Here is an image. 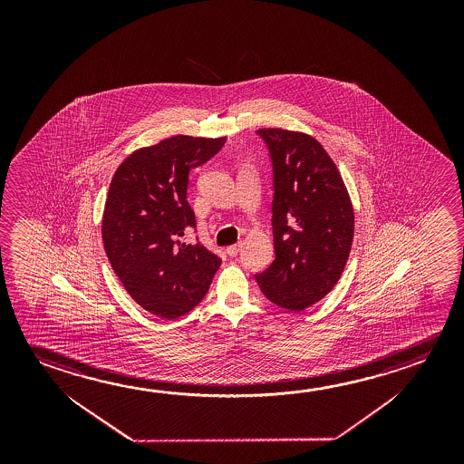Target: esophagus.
<instances>
[{
	"mask_svg": "<svg viewBox=\"0 0 464 464\" xmlns=\"http://www.w3.org/2000/svg\"><path fill=\"white\" fill-rule=\"evenodd\" d=\"M241 247H243V244L241 243L233 244V246L227 247V252H228L229 257H236V256H237V252L241 251Z\"/></svg>",
	"mask_w": 464,
	"mask_h": 464,
	"instance_id": "34e87169",
	"label": "esophagus"
}]
</instances>
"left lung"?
Here are the masks:
<instances>
[{
  "label": "left lung",
  "instance_id": "left-lung-1",
  "mask_svg": "<svg viewBox=\"0 0 464 464\" xmlns=\"http://www.w3.org/2000/svg\"><path fill=\"white\" fill-rule=\"evenodd\" d=\"M274 165L275 260L256 275L274 304L301 312L340 280L354 236V210L338 168L317 139L258 130Z\"/></svg>",
  "mask_w": 464,
  "mask_h": 464
}]
</instances>
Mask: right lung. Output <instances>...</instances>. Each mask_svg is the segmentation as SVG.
<instances>
[{"label":"right lung","mask_w":464,"mask_h":464,"mask_svg":"<svg viewBox=\"0 0 464 464\" xmlns=\"http://www.w3.org/2000/svg\"><path fill=\"white\" fill-rule=\"evenodd\" d=\"M225 140L168 137L130 153L110 184L102 221L108 260L130 296L160 319L192 311L220 268V257L183 237L196 228L186 198L190 168L212 159Z\"/></svg>","instance_id":"obj_1"}]
</instances>
